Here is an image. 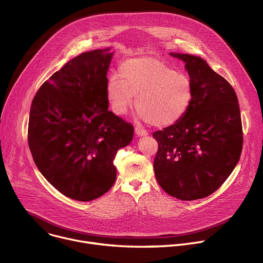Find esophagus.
Here are the masks:
<instances>
[{
	"label": "esophagus",
	"instance_id": "esophagus-1",
	"mask_svg": "<svg viewBox=\"0 0 263 263\" xmlns=\"http://www.w3.org/2000/svg\"><path fill=\"white\" fill-rule=\"evenodd\" d=\"M135 133H136L138 136H145V135L148 134V132H147L145 129L141 128V127H135Z\"/></svg>",
	"mask_w": 263,
	"mask_h": 263
}]
</instances>
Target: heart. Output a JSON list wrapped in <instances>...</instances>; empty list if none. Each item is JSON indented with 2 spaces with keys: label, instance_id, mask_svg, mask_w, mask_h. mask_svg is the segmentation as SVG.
<instances>
[{
  "label": "heart",
  "instance_id": "1",
  "mask_svg": "<svg viewBox=\"0 0 263 263\" xmlns=\"http://www.w3.org/2000/svg\"><path fill=\"white\" fill-rule=\"evenodd\" d=\"M111 110L124 116L134 103L138 116L155 127L176 124L188 112L194 85L188 74L178 72L153 58H137L120 66V75L111 74L106 85Z\"/></svg>",
  "mask_w": 263,
  "mask_h": 263
}]
</instances>
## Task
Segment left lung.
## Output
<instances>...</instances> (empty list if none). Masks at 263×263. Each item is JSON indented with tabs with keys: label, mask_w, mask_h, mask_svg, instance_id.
<instances>
[{
	"label": "left lung",
	"mask_w": 263,
	"mask_h": 263,
	"mask_svg": "<svg viewBox=\"0 0 263 263\" xmlns=\"http://www.w3.org/2000/svg\"><path fill=\"white\" fill-rule=\"evenodd\" d=\"M186 63L194 85L192 104L183 119L153 133L160 187L181 200L206 197L236 166L242 149L237 96L231 84L199 57L170 53Z\"/></svg>",
	"instance_id": "left-lung-1"
}]
</instances>
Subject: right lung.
I'll return each instance as SVG.
<instances>
[{
	"label": "right lung",
	"mask_w": 263,
	"mask_h": 263,
	"mask_svg": "<svg viewBox=\"0 0 263 263\" xmlns=\"http://www.w3.org/2000/svg\"><path fill=\"white\" fill-rule=\"evenodd\" d=\"M110 48L82 52L54 72L36 93L28 128L34 162L63 195L91 201L115 184L117 152L134 127L108 110Z\"/></svg>",
	"instance_id": "1"
}]
</instances>
